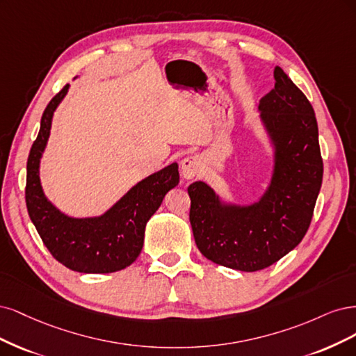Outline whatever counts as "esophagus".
I'll return each instance as SVG.
<instances>
[{"instance_id": "esophagus-1", "label": "esophagus", "mask_w": 356, "mask_h": 356, "mask_svg": "<svg viewBox=\"0 0 356 356\" xmlns=\"http://www.w3.org/2000/svg\"><path fill=\"white\" fill-rule=\"evenodd\" d=\"M202 165V159L200 155H191L181 161V176L185 179H193L198 175Z\"/></svg>"}]
</instances>
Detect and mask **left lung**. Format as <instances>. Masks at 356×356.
Wrapping results in <instances>:
<instances>
[{
	"mask_svg": "<svg viewBox=\"0 0 356 356\" xmlns=\"http://www.w3.org/2000/svg\"><path fill=\"white\" fill-rule=\"evenodd\" d=\"M259 109L277 146L272 185L251 207H222L202 181L188 188L189 220L202 256L231 269L256 272L300 243L323 183V156L311 102L280 66Z\"/></svg>",
	"mask_w": 356,
	"mask_h": 356,
	"instance_id": "1",
	"label": "left lung"
}]
</instances>
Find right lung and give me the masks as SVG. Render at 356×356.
Wrapping results in <instances>:
<instances>
[{
  "instance_id": "right-lung-1",
  "label": "right lung",
  "mask_w": 356,
  "mask_h": 356,
  "mask_svg": "<svg viewBox=\"0 0 356 356\" xmlns=\"http://www.w3.org/2000/svg\"><path fill=\"white\" fill-rule=\"evenodd\" d=\"M66 84L45 108L26 164L25 200L31 220L44 245L63 266L83 273H111L130 266L143 247L145 226L165 193L177 186L179 168L171 164L142 180L113 207L96 219H71L45 200L38 176L51 117L66 95Z\"/></svg>"
}]
</instances>
